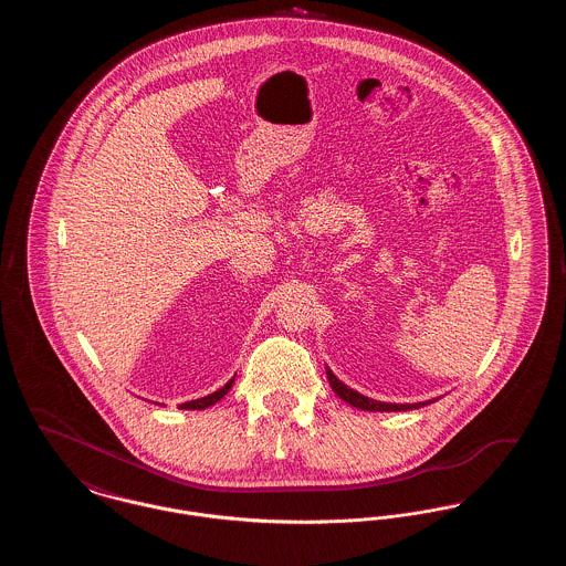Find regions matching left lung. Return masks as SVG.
I'll list each match as a JSON object with an SVG mask.
<instances>
[{
    "label": "left lung",
    "mask_w": 566,
    "mask_h": 566,
    "mask_svg": "<svg viewBox=\"0 0 566 566\" xmlns=\"http://www.w3.org/2000/svg\"><path fill=\"white\" fill-rule=\"evenodd\" d=\"M326 376H328V381H331V386H333L335 395H337L342 401L350 403L352 407L365 409V411H405V409H418V407H424V405L432 403V401H427V403L407 405L381 403V401H374V399H369V397H363V395H358L356 390L348 388L344 381H339L337 377L333 376V371H331V369H326Z\"/></svg>",
    "instance_id": "obj_1"
}]
</instances>
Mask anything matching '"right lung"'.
<instances>
[{"instance_id":"1","label":"right lung","mask_w":566,"mask_h":566,"mask_svg":"<svg viewBox=\"0 0 566 566\" xmlns=\"http://www.w3.org/2000/svg\"><path fill=\"white\" fill-rule=\"evenodd\" d=\"M235 379V377H233ZM233 379H229L220 390H216L212 395H208V397H203V399H197V401H189V403L180 405V409H206V407H210V405L218 403L229 390H231V386H233Z\"/></svg>"}]
</instances>
